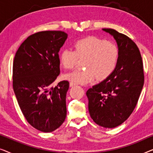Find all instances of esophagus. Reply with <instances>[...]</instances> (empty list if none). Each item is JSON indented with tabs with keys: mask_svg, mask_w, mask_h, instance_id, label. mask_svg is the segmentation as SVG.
I'll return each mask as SVG.
<instances>
[{
	"mask_svg": "<svg viewBox=\"0 0 153 153\" xmlns=\"http://www.w3.org/2000/svg\"><path fill=\"white\" fill-rule=\"evenodd\" d=\"M76 85V83H74V82H72V81H71V82L70 83V87L74 86V85Z\"/></svg>",
	"mask_w": 153,
	"mask_h": 153,
	"instance_id": "obj_1",
	"label": "esophagus"
}]
</instances>
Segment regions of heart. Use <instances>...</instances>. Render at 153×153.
Wrapping results in <instances>:
<instances>
[{"label": "heart", "mask_w": 153, "mask_h": 153, "mask_svg": "<svg viewBox=\"0 0 153 153\" xmlns=\"http://www.w3.org/2000/svg\"><path fill=\"white\" fill-rule=\"evenodd\" d=\"M78 58L83 59L85 68L65 74V78L75 83L85 84L97 79H104L116 69L119 58V49L116 44L95 37L79 39L74 45V51L65 49L60 54L62 66L67 70L73 69Z\"/></svg>", "instance_id": "heart-1"}]
</instances>
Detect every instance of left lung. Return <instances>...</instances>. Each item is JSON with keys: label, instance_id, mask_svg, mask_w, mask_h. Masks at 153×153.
Instances as JSON below:
<instances>
[{"label": "left lung", "instance_id": "left-lung-1", "mask_svg": "<svg viewBox=\"0 0 153 153\" xmlns=\"http://www.w3.org/2000/svg\"><path fill=\"white\" fill-rule=\"evenodd\" d=\"M102 30L116 40L118 62L112 74L88 90L86 95L94 122L114 128L129 118L137 105L144 83L143 62L139 48L129 37L111 28Z\"/></svg>", "mask_w": 153, "mask_h": 153}]
</instances>
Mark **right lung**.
<instances>
[{
    "mask_svg": "<svg viewBox=\"0 0 153 153\" xmlns=\"http://www.w3.org/2000/svg\"><path fill=\"white\" fill-rule=\"evenodd\" d=\"M68 38L62 31L47 30L31 35L23 42L13 62V89L29 124L42 132H51L67 115L68 81L56 86L60 74V48Z\"/></svg>",
    "mask_w": 153,
    "mask_h": 153,
    "instance_id": "right-lung-1",
    "label": "right lung"
}]
</instances>
